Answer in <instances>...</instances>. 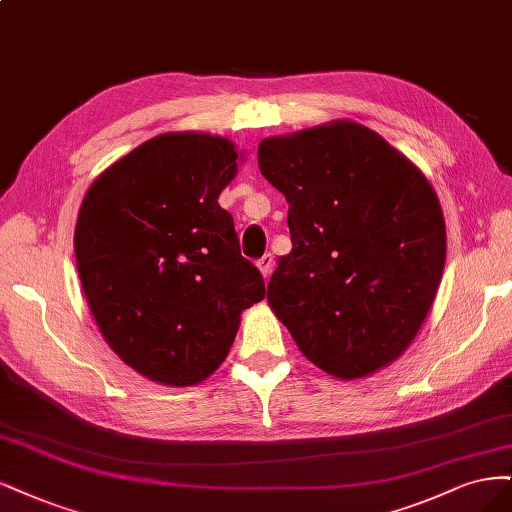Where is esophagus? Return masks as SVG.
Returning <instances> with one entry per match:
<instances>
[{
	"instance_id": "1",
	"label": "esophagus",
	"mask_w": 512,
	"mask_h": 512,
	"mask_svg": "<svg viewBox=\"0 0 512 512\" xmlns=\"http://www.w3.org/2000/svg\"><path fill=\"white\" fill-rule=\"evenodd\" d=\"M257 268H259L261 276L268 280L270 274H272V270H274V255H272V253H266L261 259H257Z\"/></svg>"
}]
</instances>
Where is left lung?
Returning a JSON list of instances; mask_svg holds the SVG:
<instances>
[{
    "label": "left lung",
    "instance_id": "obj_1",
    "mask_svg": "<svg viewBox=\"0 0 512 512\" xmlns=\"http://www.w3.org/2000/svg\"><path fill=\"white\" fill-rule=\"evenodd\" d=\"M257 159L289 204L293 249L270 278L274 315L336 378L389 366L421 329L447 259L430 180L353 121L266 138Z\"/></svg>",
    "mask_w": 512,
    "mask_h": 512
}]
</instances>
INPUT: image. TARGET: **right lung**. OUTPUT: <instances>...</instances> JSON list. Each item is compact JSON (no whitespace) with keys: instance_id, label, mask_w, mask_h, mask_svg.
I'll list each match as a JSON object with an SVG mask.
<instances>
[{"instance_id":"add662e5","label":"right lung","mask_w":512,"mask_h":512,"mask_svg":"<svg viewBox=\"0 0 512 512\" xmlns=\"http://www.w3.org/2000/svg\"><path fill=\"white\" fill-rule=\"evenodd\" d=\"M236 172L234 142L170 131L112 163L82 200L74 251L87 304L110 349L155 383L206 381L240 312L266 295L217 202Z\"/></svg>"}]
</instances>
